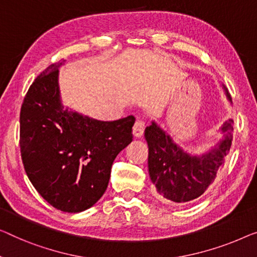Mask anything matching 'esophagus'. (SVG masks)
Returning <instances> with one entry per match:
<instances>
[{
  "instance_id": "1",
  "label": "esophagus",
  "mask_w": 257,
  "mask_h": 257,
  "mask_svg": "<svg viewBox=\"0 0 257 257\" xmlns=\"http://www.w3.org/2000/svg\"><path fill=\"white\" fill-rule=\"evenodd\" d=\"M144 122L141 121V120H137L135 122V124H134L133 127V135L134 137H136V139H141L142 136H143L144 134Z\"/></svg>"
}]
</instances>
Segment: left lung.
I'll return each instance as SVG.
<instances>
[{
  "mask_svg": "<svg viewBox=\"0 0 257 257\" xmlns=\"http://www.w3.org/2000/svg\"><path fill=\"white\" fill-rule=\"evenodd\" d=\"M227 101L231 95L221 84ZM233 120L225 121L218 129L220 139L204 152L197 153L180 147L166 130L153 120L145 128L149 147V175L156 191L164 202L186 203L200 197L214 181L224 165L232 143Z\"/></svg>",
  "mask_w": 257,
  "mask_h": 257,
  "instance_id": "obj_1",
  "label": "left lung"
}]
</instances>
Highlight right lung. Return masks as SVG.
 <instances>
[{
	"label": "right lung",
	"instance_id": "obj_1",
	"mask_svg": "<svg viewBox=\"0 0 257 257\" xmlns=\"http://www.w3.org/2000/svg\"><path fill=\"white\" fill-rule=\"evenodd\" d=\"M38 76L21 109V153L26 174L49 204L77 213L94 205L108 186L114 159L133 141L135 117L100 121L64 106L59 71Z\"/></svg>",
	"mask_w": 257,
	"mask_h": 257
}]
</instances>
